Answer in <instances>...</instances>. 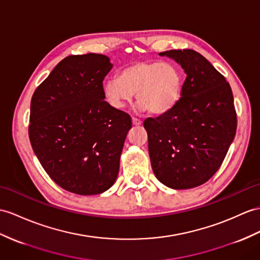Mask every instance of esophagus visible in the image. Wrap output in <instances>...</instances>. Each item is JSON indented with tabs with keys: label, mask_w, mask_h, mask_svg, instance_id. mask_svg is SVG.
I'll list each match as a JSON object with an SVG mask.
<instances>
[{
	"label": "esophagus",
	"mask_w": 260,
	"mask_h": 260,
	"mask_svg": "<svg viewBox=\"0 0 260 260\" xmlns=\"http://www.w3.org/2000/svg\"><path fill=\"white\" fill-rule=\"evenodd\" d=\"M132 123H134L135 125H140L142 123V121L138 118H132Z\"/></svg>",
	"instance_id": "esophagus-1"
}]
</instances>
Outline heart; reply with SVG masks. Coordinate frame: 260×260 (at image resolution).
<instances>
[{
    "mask_svg": "<svg viewBox=\"0 0 260 260\" xmlns=\"http://www.w3.org/2000/svg\"><path fill=\"white\" fill-rule=\"evenodd\" d=\"M182 77L178 68L160 61H137L104 86L107 101L121 109L137 93L138 104L151 115H163L178 103Z\"/></svg>",
    "mask_w": 260,
    "mask_h": 260,
    "instance_id": "heart-1",
    "label": "heart"
}]
</instances>
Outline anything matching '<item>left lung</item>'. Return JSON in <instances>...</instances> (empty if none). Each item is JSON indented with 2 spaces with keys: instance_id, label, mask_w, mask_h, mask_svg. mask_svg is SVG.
Returning a JSON list of instances; mask_svg holds the SVG:
<instances>
[{
  "instance_id": "obj_1",
  "label": "left lung",
  "mask_w": 260,
  "mask_h": 260,
  "mask_svg": "<svg viewBox=\"0 0 260 260\" xmlns=\"http://www.w3.org/2000/svg\"><path fill=\"white\" fill-rule=\"evenodd\" d=\"M182 66L181 98L169 112L144 120L152 170L164 185L186 189L204 184L223 163L237 128L232 88L193 49L160 53Z\"/></svg>"
}]
</instances>
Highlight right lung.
Here are the masks:
<instances>
[{"mask_svg":"<svg viewBox=\"0 0 260 260\" xmlns=\"http://www.w3.org/2000/svg\"><path fill=\"white\" fill-rule=\"evenodd\" d=\"M111 68L101 54L67 56L31 97V148L49 178L68 192L103 193L118 176L132 122L104 100L103 81Z\"/></svg>","mask_w":260,"mask_h":260,"instance_id":"add662e5","label":"right lung"}]
</instances>
